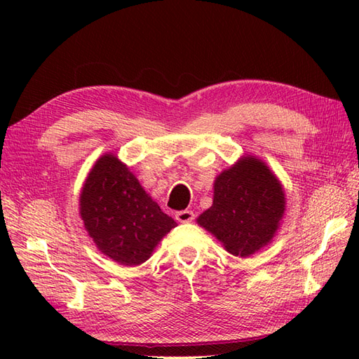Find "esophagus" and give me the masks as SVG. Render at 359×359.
Segmentation results:
<instances>
[{"mask_svg": "<svg viewBox=\"0 0 359 359\" xmlns=\"http://www.w3.org/2000/svg\"><path fill=\"white\" fill-rule=\"evenodd\" d=\"M175 219H177L182 224H188L194 219V212L191 210H182V211L175 212Z\"/></svg>", "mask_w": 359, "mask_h": 359, "instance_id": "obj_1", "label": "esophagus"}]
</instances>
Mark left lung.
Here are the masks:
<instances>
[{"mask_svg":"<svg viewBox=\"0 0 359 359\" xmlns=\"http://www.w3.org/2000/svg\"><path fill=\"white\" fill-rule=\"evenodd\" d=\"M284 207V191L269 168L255 157H243L216 179L215 201L197 222L226 251L245 257L271 241Z\"/></svg>","mask_w":359,"mask_h":359,"instance_id":"obj_1","label":"left lung"}]
</instances>
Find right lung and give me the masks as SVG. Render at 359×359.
<instances>
[{"label": "right lung", "instance_id": "right-lung-1", "mask_svg": "<svg viewBox=\"0 0 359 359\" xmlns=\"http://www.w3.org/2000/svg\"><path fill=\"white\" fill-rule=\"evenodd\" d=\"M80 215L98 250L123 265H139L175 226L116 156H103L80 196Z\"/></svg>", "mask_w": 359, "mask_h": 359}]
</instances>
